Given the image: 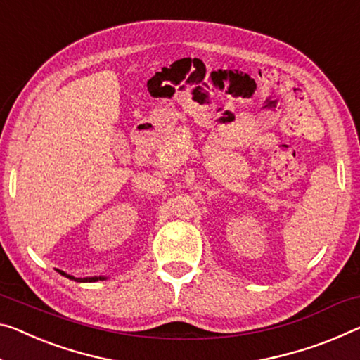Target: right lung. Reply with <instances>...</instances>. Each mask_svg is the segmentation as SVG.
Wrapping results in <instances>:
<instances>
[{"mask_svg":"<svg viewBox=\"0 0 360 360\" xmlns=\"http://www.w3.org/2000/svg\"><path fill=\"white\" fill-rule=\"evenodd\" d=\"M70 278H72V276H70ZM85 280H88V281H96V280H101V276H99V278H98V276H91V278H85Z\"/></svg>","mask_w":360,"mask_h":360,"instance_id":"1","label":"right lung"}]
</instances>
